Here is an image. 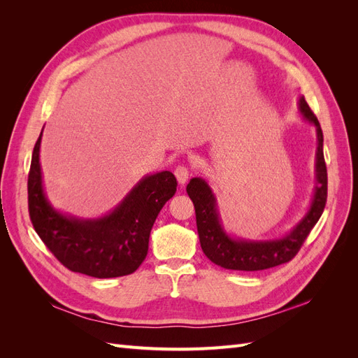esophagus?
I'll use <instances>...</instances> for the list:
<instances>
[{"label":"esophagus","instance_id":"1","mask_svg":"<svg viewBox=\"0 0 358 358\" xmlns=\"http://www.w3.org/2000/svg\"><path fill=\"white\" fill-rule=\"evenodd\" d=\"M175 176L178 179V182L180 183V185H183V183H187L188 178H189V170L188 167L185 166H179L176 170H175Z\"/></svg>","mask_w":358,"mask_h":358}]
</instances>
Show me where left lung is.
Masks as SVG:
<instances>
[{"mask_svg": "<svg viewBox=\"0 0 358 358\" xmlns=\"http://www.w3.org/2000/svg\"><path fill=\"white\" fill-rule=\"evenodd\" d=\"M299 110L305 121L317 129L315 189L306 215L292 229L278 239L251 241L233 237L224 230L215 194L203 178H192L187 192L194 203L197 231L204 255L212 263L229 270L257 272L288 263L296 257L313 225L318 222L327 201V167L322 152V131L317 116L312 113L305 96L299 99Z\"/></svg>", "mask_w": 358, "mask_h": 358, "instance_id": "1", "label": "left lung"}]
</instances>
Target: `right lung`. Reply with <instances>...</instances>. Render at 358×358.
Masks as SVG:
<instances>
[{
  "label": "right lung",
  "instance_id": "1",
  "mask_svg": "<svg viewBox=\"0 0 358 358\" xmlns=\"http://www.w3.org/2000/svg\"><path fill=\"white\" fill-rule=\"evenodd\" d=\"M41 136L32 150L28 209L34 230L49 251L71 272L117 278L136 272L148 255L149 236L159 210L176 192L171 171L137 182L113 210L100 218H78L57 210L46 197L40 166Z\"/></svg>",
  "mask_w": 358,
  "mask_h": 358
}]
</instances>
